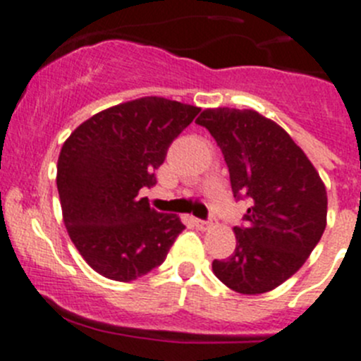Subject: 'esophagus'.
I'll use <instances>...</instances> for the list:
<instances>
[{"label": "esophagus", "mask_w": 361, "mask_h": 361, "mask_svg": "<svg viewBox=\"0 0 361 361\" xmlns=\"http://www.w3.org/2000/svg\"><path fill=\"white\" fill-rule=\"evenodd\" d=\"M194 224H196V228H200V230H208V228L212 226V222L201 221V219H194Z\"/></svg>", "instance_id": "obj_1"}]
</instances>
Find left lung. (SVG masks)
Here are the masks:
<instances>
[{
	"label": "left lung",
	"instance_id": "obj_1",
	"mask_svg": "<svg viewBox=\"0 0 361 361\" xmlns=\"http://www.w3.org/2000/svg\"><path fill=\"white\" fill-rule=\"evenodd\" d=\"M196 123L221 147L233 196L249 200L244 226L233 228L235 251L214 260V274L238 294L274 290L324 233V183L290 135L257 110L207 109Z\"/></svg>",
	"mask_w": 361,
	"mask_h": 361
}]
</instances>
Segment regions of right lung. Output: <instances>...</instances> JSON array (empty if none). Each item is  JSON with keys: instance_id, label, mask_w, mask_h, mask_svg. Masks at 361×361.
Here are the masks:
<instances>
[{"instance_id": "add662e5", "label": "right lung", "mask_w": 361, "mask_h": 361, "mask_svg": "<svg viewBox=\"0 0 361 361\" xmlns=\"http://www.w3.org/2000/svg\"><path fill=\"white\" fill-rule=\"evenodd\" d=\"M201 109L147 96L116 104L80 124L63 142L56 187L63 224L83 260L116 281H133L161 264L185 230L140 197L154 187L171 142Z\"/></svg>"}]
</instances>
